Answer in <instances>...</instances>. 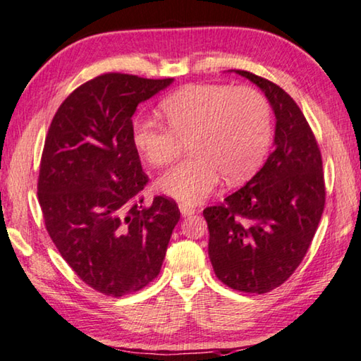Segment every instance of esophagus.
Masks as SVG:
<instances>
[{
    "label": "esophagus",
    "instance_id": "obj_1",
    "mask_svg": "<svg viewBox=\"0 0 361 361\" xmlns=\"http://www.w3.org/2000/svg\"><path fill=\"white\" fill-rule=\"evenodd\" d=\"M179 211H180L182 216L188 217V216H193V214H195V207L190 206V204H187V203H180L179 204Z\"/></svg>",
    "mask_w": 361,
    "mask_h": 361
}]
</instances>
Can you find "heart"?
<instances>
[{
	"instance_id": "obj_1",
	"label": "heart",
	"mask_w": 361,
	"mask_h": 361,
	"mask_svg": "<svg viewBox=\"0 0 361 361\" xmlns=\"http://www.w3.org/2000/svg\"><path fill=\"white\" fill-rule=\"evenodd\" d=\"M166 125L149 117L131 123V142L152 166L169 164L190 141L192 157L158 179L168 197L198 203L226 180L247 179L260 166L271 144V109L250 87L197 84L161 101Z\"/></svg>"
}]
</instances>
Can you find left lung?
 Listing matches in <instances>:
<instances>
[{
	"label": "left lung",
	"mask_w": 361,
	"mask_h": 361,
	"mask_svg": "<svg viewBox=\"0 0 361 361\" xmlns=\"http://www.w3.org/2000/svg\"><path fill=\"white\" fill-rule=\"evenodd\" d=\"M276 116L274 150L244 187L206 207L209 258L225 286L267 293L282 286L305 258L325 207L319 144L298 104L279 85L249 71Z\"/></svg>",
	"instance_id": "left-lung-1"
}]
</instances>
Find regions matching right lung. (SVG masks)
<instances>
[{"instance_id": "1", "label": "right lung", "mask_w": 361, "mask_h": 361, "mask_svg": "<svg viewBox=\"0 0 361 361\" xmlns=\"http://www.w3.org/2000/svg\"><path fill=\"white\" fill-rule=\"evenodd\" d=\"M173 80L101 74L63 101L44 142L37 200L49 236L74 273L107 296L155 279L180 219L166 197L142 204L149 177L131 142L137 104Z\"/></svg>"}]
</instances>
